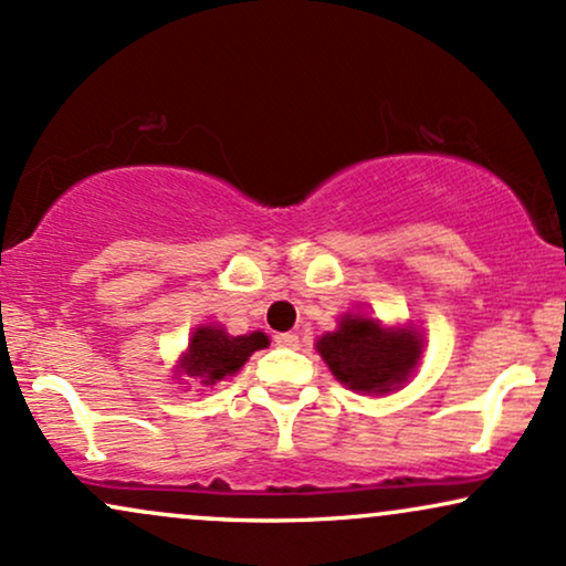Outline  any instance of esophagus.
Instances as JSON below:
<instances>
[{
    "mask_svg": "<svg viewBox=\"0 0 566 566\" xmlns=\"http://www.w3.org/2000/svg\"><path fill=\"white\" fill-rule=\"evenodd\" d=\"M275 344L277 347H298V336L296 334H277Z\"/></svg>",
    "mask_w": 566,
    "mask_h": 566,
    "instance_id": "34e87169",
    "label": "esophagus"
}]
</instances>
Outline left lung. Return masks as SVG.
<instances>
[{
    "label": "left lung",
    "mask_w": 566,
    "mask_h": 566,
    "mask_svg": "<svg viewBox=\"0 0 566 566\" xmlns=\"http://www.w3.org/2000/svg\"><path fill=\"white\" fill-rule=\"evenodd\" d=\"M317 352L349 389L384 395L400 387L416 368L421 342L413 331H384L370 317L344 315L338 331L317 342Z\"/></svg>",
    "instance_id": "obj_1"
}]
</instances>
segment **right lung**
<instances>
[{
  "label": "right lung",
  "mask_w": 566,
  "mask_h": 566,
  "mask_svg": "<svg viewBox=\"0 0 566 566\" xmlns=\"http://www.w3.org/2000/svg\"><path fill=\"white\" fill-rule=\"evenodd\" d=\"M262 347H268V336L259 331L249 336H230L217 325H201L192 334L188 355L182 357L179 368L188 376L201 378V384H217L241 370L243 363Z\"/></svg>",
  "instance_id": "add662e5"
}]
</instances>
